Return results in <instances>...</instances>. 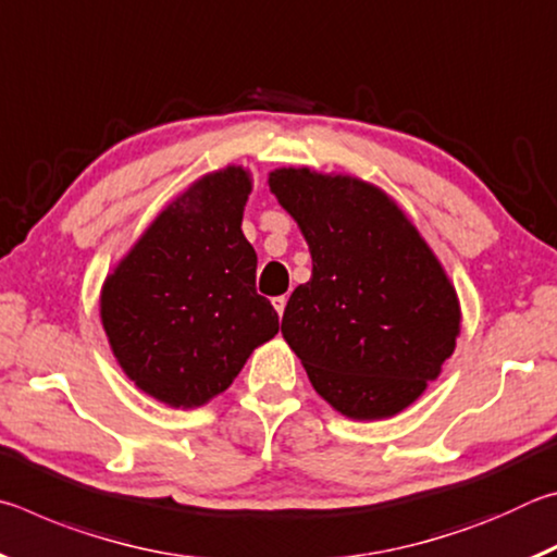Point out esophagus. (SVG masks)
Masks as SVG:
<instances>
[{"label": "esophagus", "mask_w": 557, "mask_h": 557, "mask_svg": "<svg viewBox=\"0 0 557 557\" xmlns=\"http://www.w3.org/2000/svg\"><path fill=\"white\" fill-rule=\"evenodd\" d=\"M272 307H275V309H277V314L282 317V314H285V307H287V297H285V295H282V297H275V299H272Z\"/></svg>", "instance_id": "34e87169"}]
</instances>
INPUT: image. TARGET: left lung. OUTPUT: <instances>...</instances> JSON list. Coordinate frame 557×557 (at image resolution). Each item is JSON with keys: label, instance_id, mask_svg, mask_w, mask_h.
<instances>
[{"label": "left lung", "instance_id": "1", "mask_svg": "<svg viewBox=\"0 0 557 557\" xmlns=\"http://www.w3.org/2000/svg\"><path fill=\"white\" fill-rule=\"evenodd\" d=\"M268 182L312 252L282 336L332 408L393 418L455 351L461 314L447 272L379 186L307 166L275 169Z\"/></svg>", "mask_w": 557, "mask_h": 557}]
</instances>
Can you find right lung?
<instances>
[{
    "label": "right lung",
    "mask_w": 557,
    "mask_h": 557,
    "mask_svg": "<svg viewBox=\"0 0 557 557\" xmlns=\"http://www.w3.org/2000/svg\"><path fill=\"white\" fill-rule=\"evenodd\" d=\"M250 174H206L157 215L110 272L100 319L139 391L172 408L223 393L280 319L256 292L258 256L240 231Z\"/></svg>",
    "instance_id": "1"
}]
</instances>
